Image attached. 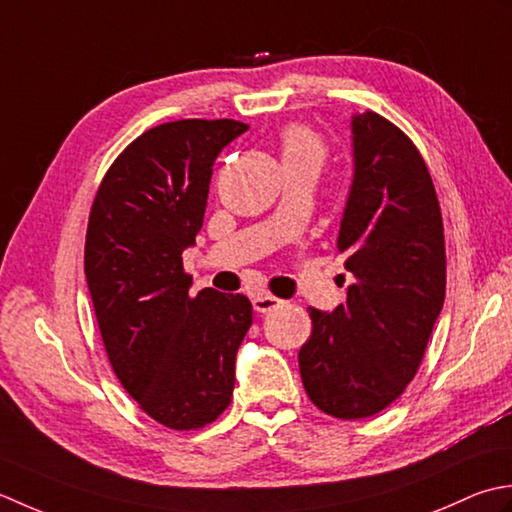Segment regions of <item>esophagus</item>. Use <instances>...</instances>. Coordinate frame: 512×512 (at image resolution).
Here are the masks:
<instances>
[{
	"instance_id": "esophagus-1",
	"label": "esophagus",
	"mask_w": 512,
	"mask_h": 512,
	"mask_svg": "<svg viewBox=\"0 0 512 512\" xmlns=\"http://www.w3.org/2000/svg\"><path fill=\"white\" fill-rule=\"evenodd\" d=\"M252 305H254V309L258 311V314H269L271 309H276V307L283 305V300H278L276 296H269V294H256L252 298Z\"/></svg>"
}]
</instances>
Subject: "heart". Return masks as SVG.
I'll return each instance as SVG.
<instances>
[{"mask_svg": "<svg viewBox=\"0 0 512 512\" xmlns=\"http://www.w3.org/2000/svg\"><path fill=\"white\" fill-rule=\"evenodd\" d=\"M280 152H283V161H305L320 168L325 161V145H322L316 132L307 128H287L280 137Z\"/></svg>", "mask_w": 512, "mask_h": 512, "instance_id": "heart-1", "label": "heart"}]
</instances>
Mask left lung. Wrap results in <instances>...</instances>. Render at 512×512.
I'll return each instance as SVG.
<instances>
[{
    "mask_svg": "<svg viewBox=\"0 0 512 512\" xmlns=\"http://www.w3.org/2000/svg\"><path fill=\"white\" fill-rule=\"evenodd\" d=\"M353 179L338 252L353 285L333 311L309 307L298 353L305 391L340 420L380 413L420 367L444 307V227L429 168L411 139L371 110L351 117Z\"/></svg>",
    "mask_w": 512,
    "mask_h": 512,
    "instance_id": "obj_1",
    "label": "left lung"
}]
</instances>
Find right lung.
I'll use <instances>...</instances> for the list:
<instances>
[{"label": "right lung", "mask_w": 512, "mask_h": 512, "mask_svg": "<svg viewBox=\"0 0 512 512\" xmlns=\"http://www.w3.org/2000/svg\"><path fill=\"white\" fill-rule=\"evenodd\" d=\"M247 128L156 125L112 163L90 210L83 265L110 364L141 409L176 431L227 409L252 327L247 296L210 287L192 296L181 258L203 227L216 156Z\"/></svg>", "instance_id": "1"}]
</instances>
